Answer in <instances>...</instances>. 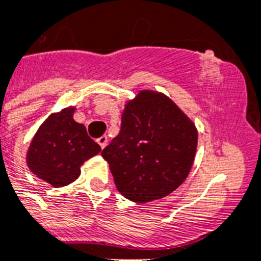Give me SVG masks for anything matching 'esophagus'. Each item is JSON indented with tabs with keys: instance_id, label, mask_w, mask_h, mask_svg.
<instances>
[{
	"instance_id": "34e87169",
	"label": "esophagus",
	"mask_w": 261,
	"mask_h": 261,
	"mask_svg": "<svg viewBox=\"0 0 261 261\" xmlns=\"http://www.w3.org/2000/svg\"><path fill=\"white\" fill-rule=\"evenodd\" d=\"M97 144L101 146V149H104L107 146V144H108V137H107V136H101V137H99V139H97Z\"/></svg>"
}]
</instances>
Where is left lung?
Returning a JSON list of instances; mask_svg holds the SVG:
<instances>
[{
    "mask_svg": "<svg viewBox=\"0 0 261 261\" xmlns=\"http://www.w3.org/2000/svg\"><path fill=\"white\" fill-rule=\"evenodd\" d=\"M198 130L166 95L144 90L129 100L121 130L101 152L120 194L146 203L181 186L194 162Z\"/></svg>",
    "mask_w": 261,
    "mask_h": 261,
    "instance_id": "1",
    "label": "left lung"
}]
</instances>
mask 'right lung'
Segmentation results:
<instances>
[{
    "label": "right lung",
    "instance_id": "obj_1",
    "mask_svg": "<svg viewBox=\"0 0 261 261\" xmlns=\"http://www.w3.org/2000/svg\"><path fill=\"white\" fill-rule=\"evenodd\" d=\"M75 107L51 113L39 126L26 153V164L33 174L62 188L80 175V166L100 153L101 148L87 135L83 124L73 120Z\"/></svg>",
    "mask_w": 261,
    "mask_h": 261
}]
</instances>
